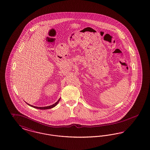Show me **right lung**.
<instances>
[{
	"instance_id": "obj_1",
	"label": "right lung",
	"mask_w": 150,
	"mask_h": 150,
	"mask_svg": "<svg viewBox=\"0 0 150 150\" xmlns=\"http://www.w3.org/2000/svg\"><path fill=\"white\" fill-rule=\"evenodd\" d=\"M60 99H61V98H60L58 100H57V102H56L54 104H52V105H50V106H47V107H35V106H33V105H30V104H28V103H27L28 105H30V107H33V108H36V109H42V110H44V109H51V108H54V107L58 103H59V102L60 100Z\"/></svg>"
}]
</instances>
